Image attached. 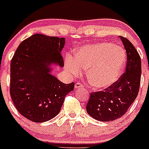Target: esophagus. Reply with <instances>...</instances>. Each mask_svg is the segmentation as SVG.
I'll return each instance as SVG.
<instances>
[{
	"label": "esophagus",
	"instance_id": "esophagus-1",
	"mask_svg": "<svg viewBox=\"0 0 149 149\" xmlns=\"http://www.w3.org/2000/svg\"><path fill=\"white\" fill-rule=\"evenodd\" d=\"M83 88V85L80 83H77L76 85H75V89L78 90V89H80V88Z\"/></svg>",
	"mask_w": 149,
	"mask_h": 149
}]
</instances>
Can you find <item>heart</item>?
I'll return each mask as SVG.
<instances>
[{
	"label": "heart",
	"mask_w": 149,
	"mask_h": 149,
	"mask_svg": "<svg viewBox=\"0 0 149 149\" xmlns=\"http://www.w3.org/2000/svg\"><path fill=\"white\" fill-rule=\"evenodd\" d=\"M126 62V53L122 47L111 42H100L80 47L75 57L68 56L65 68L74 76L81 69H88L87 77L94 88L104 90L119 79Z\"/></svg>",
	"instance_id": "b5f03b06"
}]
</instances>
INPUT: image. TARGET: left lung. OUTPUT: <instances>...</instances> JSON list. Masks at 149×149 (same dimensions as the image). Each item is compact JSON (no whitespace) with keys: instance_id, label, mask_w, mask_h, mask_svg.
<instances>
[{"instance_id":"left-lung-1","label":"left lung","mask_w":149,"mask_h":149,"mask_svg":"<svg viewBox=\"0 0 149 149\" xmlns=\"http://www.w3.org/2000/svg\"><path fill=\"white\" fill-rule=\"evenodd\" d=\"M127 54L125 73L104 91L90 94L86 111L93 118L102 122L116 120L125 113L136 100L141 80V58L126 38L119 36Z\"/></svg>"}]
</instances>
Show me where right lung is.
<instances>
[{"mask_svg": "<svg viewBox=\"0 0 149 149\" xmlns=\"http://www.w3.org/2000/svg\"><path fill=\"white\" fill-rule=\"evenodd\" d=\"M64 38L37 33L22 41L10 64V95L19 113L36 123L59 113L74 83L65 84L52 74L54 65L63 67Z\"/></svg>", "mask_w": 149, "mask_h": 149, "instance_id": "right-lung-1", "label": "right lung"}]
</instances>
